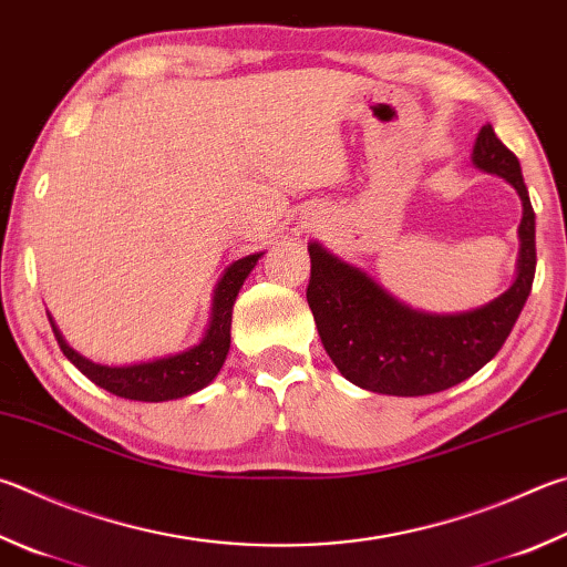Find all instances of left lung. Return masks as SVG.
Segmentation results:
<instances>
[{
    "label": "left lung",
    "mask_w": 567,
    "mask_h": 567,
    "mask_svg": "<svg viewBox=\"0 0 567 567\" xmlns=\"http://www.w3.org/2000/svg\"><path fill=\"white\" fill-rule=\"evenodd\" d=\"M473 166L513 185L523 205L516 280L496 300L466 312H424L386 292L362 267L312 240L307 302L329 359L349 382L389 396H426L466 382L506 342L535 275V213L520 163L486 123Z\"/></svg>",
    "instance_id": "obj_1"
}]
</instances>
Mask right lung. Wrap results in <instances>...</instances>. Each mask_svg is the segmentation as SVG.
Here are the masks:
<instances>
[{"label": "right lung", "mask_w": 567, "mask_h": 567, "mask_svg": "<svg viewBox=\"0 0 567 567\" xmlns=\"http://www.w3.org/2000/svg\"><path fill=\"white\" fill-rule=\"evenodd\" d=\"M262 255L265 252L245 255L240 260L225 267V272L220 275V280L213 290L210 319L200 342L176 354L146 359V362L133 364H99L91 362L89 357L79 354L74 347H69L64 334L59 332L54 317L47 312L49 322L51 329H54L61 352H64L69 362L96 386L111 391V394L131 401H171L190 396L195 391L208 386L223 369L225 357L230 352L233 305L238 300L243 282L248 280V275L255 270V265Z\"/></svg>", "instance_id": "add662e5"}]
</instances>
